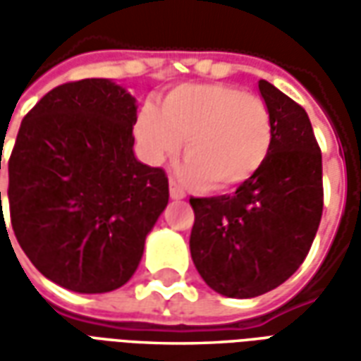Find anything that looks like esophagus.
Instances as JSON below:
<instances>
[{"instance_id": "esophagus-1", "label": "esophagus", "mask_w": 361, "mask_h": 361, "mask_svg": "<svg viewBox=\"0 0 361 361\" xmlns=\"http://www.w3.org/2000/svg\"><path fill=\"white\" fill-rule=\"evenodd\" d=\"M170 197L172 199H176V201H180V199H183L185 197V191L178 185V181L176 180H170Z\"/></svg>"}]
</instances>
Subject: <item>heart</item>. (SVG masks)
Here are the masks:
<instances>
[{"instance_id": "obj_1", "label": "heart", "mask_w": 361, "mask_h": 361, "mask_svg": "<svg viewBox=\"0 0 361 361\" xmlns=\"http://www.w3.org/2000/svg\"><path fill=\"white\" fill-rule=\"evenodd\" d=\"M135 133L150 160L180 150L183 176L212 191L238 188L265 164L272 142V119L263 98L230 85H181L170 90L158 111L145 108Z\"/></svg>"}]
</instances>
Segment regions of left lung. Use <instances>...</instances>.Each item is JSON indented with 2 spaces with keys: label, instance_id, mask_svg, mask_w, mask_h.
<instances>
[{
  "label": "left lung",
  "instance_id": "8db88e82",
  "mask_svg": "<svg viewBox=\"0 0 361 361\" xmlns=\"http://www.w3.org/2000/svg\"><path fill=\"white\" fill-rule=\"evenodd\" d=\"M259 90L272 119L265 164L234 195L191 197L189 250L209 286L255 298L280 286L310 253L323 214V164L302 106L269 81Z\"/></svg>",
  "mask_w": 361,
  "mask_h": 361
}]
</instances>
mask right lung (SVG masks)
Instances as JSON below:
<instances>
[{
	"instance_id": "right-lung-1",
	"label": "right lung",
	"mask_w": 361,
	"mask_h": 361,
	"mask_svg": "<svg viewBox=\"0 0 361 361\" xmlns=\"http://www.w3.org/2000/svg\"><path fill=\"white\" fill-rule=\"evenodd\" d=\"M135 98L108 79L59 85L20 123L9 157L13 232L30 263L67 290L123 286L168 204L164 170L135 158Z\"/></svg>"
}]
</instances>
